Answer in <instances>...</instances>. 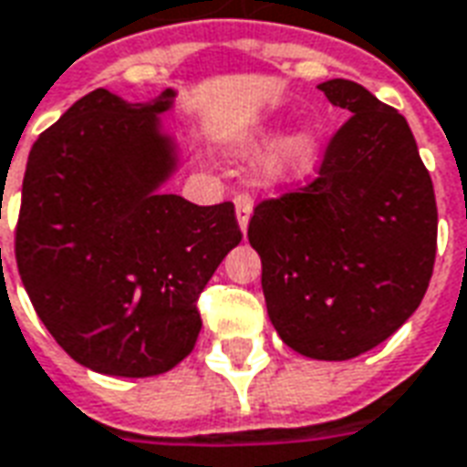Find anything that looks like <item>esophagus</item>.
Masks as SVG:
<instances>
[{
    "label": "esophagus",
    "mask_w": 467,
    "mask_h": 467,
    "mask_svg": "<svg viewBox=\"0 0 467 467\" xmlns=\"http://www.w3.org/2000/svg\"><path fill=\"white\" fill-rule=\"evenodd\" d=\"M234 207H237V223L243 227V233H247V223H250L252 213V198L247 192H237V195H234Z\"/></svg>",
    "instance_id": "34e87169"
}]
</instances>
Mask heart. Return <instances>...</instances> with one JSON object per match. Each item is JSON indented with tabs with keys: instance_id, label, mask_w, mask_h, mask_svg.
I'll list each match as a JSON object with an SVG mask.
<instances>
[{
	"instance_id": "b5f03b06",
	"label": "heart",
	"mask_w": 467,
	"mask_h": 467,
	"mask_svg": "<svg viewBox=\"0 0 467 467\" xmlns=\"http://www.w3.org/2000/svg\"><path fill=\"white\" fill-rule=\"evenodd\" d=\"M317 150H319L317 138L309 130H302L296 136L286 138L267 163V175L275 178V181L304 178L306 172H312L314 163H317Z\"/></svg>"
}]
</instances>
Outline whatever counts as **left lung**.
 Here are the masks:
<instances>
[{
	"mask_svg": "<svg viewBox=\"0 0 467 467\" xmlns=\"http://www.w3.org/2000/svg\"><path fill=\"white\" fill-rule=\"evenodd\" d=\"M319 91L351 116L312 181L257 202L247 237L282 341L302 357L347 361L418 309L436 262L438 210L399 110L347 78Z\"/></svg>",
	"mask_w": 467,
	"mask_h": 467,
	"instance_id": "8db88e82",
	"label": "left lung"
}]
</instances>
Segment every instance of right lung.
<instances>
[{
	"mask_svg": "<svg viewBox=\"0 0 467 467\" xmlns=\"http://www.w3.org/2000/svg\"><path fill=\"white\" fill-rule=\"evenodd\" d=\"M155 103L86 93L31 146L14 233L24 289L78 364L143 379L198 341V299L243 233L233 202L161 192L175 148Z\"/></svg>",
	"mask_w": 467,
	"mask_h": 467,
	"instance_id": "add662e5",
	"label": "right lung"
}]
</instances>
